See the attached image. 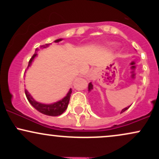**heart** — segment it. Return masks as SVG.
I'll use <instances>...</instances> for the list:
<instances>
[{"label": "heart", "mask_w": 159, "mask_h": 159, "mask_svg": "<svg viewBox=\"0 0 159 159\" xmlns=\"http://www.w3.org/2000/svg\"><path fill=\"white\" fill-rule=\"evenodd\" d=\"M116 43H112V42H110V43H107L106 44H105V46L107 47V48H110V49H112L115 48V47L116 46Z\"/></svg>", "instance_id": "heart-1"}]
</instances>
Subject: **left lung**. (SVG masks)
<instances>
[{
  "label": "left lung",
  "instance_id": "8db88e82",
  "mask_svg": "<svg viewBox=\"0 0 159 159\" xmlns=\"http://www.w3.org/2000/svg\"><path fill=\"white\" fill-rule=\"evenodd\" d=\"M92 90H93V85L92 83L90 82V83H89V85H88V91H89V92H90V91ZM130 106H131V105H130ZM130 106L126 107H125V108H123V110L121 111V113H123L124 111H125L127 110V109H129V107H130Z\"/></svg>",
  "mask_w": 159,
  "mask_h": 159
}]
</instances>
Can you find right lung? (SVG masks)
I'll list each match as a JSON object with an SVG mask.
<instances>
[{"mask_svg": "<svg viewBox=\"0 0 159 159\" xmlns=\"http://www.w3.org/2000/svg\"><path fill=\"white\" fill-rule=\"evenodd\" d=\"M63 40V39H57L54 41V43H59ZM51 45V43H48V44H45L40 46V48H46L47 47H48L49 45ZM39 48H36L35 54L33 55V57L30 58V61L28 63V66H27V69L32 64L33 61H34L35 57L37 56V52L39 51ZM71 93H72V89H69V92L67 93L66 96H65L64 98H63L62 99L59 100V101L56 102L52 103V104H43L41 102H39L36 101L33 96L30 95V93L28 92L27 90H25V95H26V97L28 100L29 102L30 103V105H32L36 110L39 111L42 114L48 115V116H59L63 114L64 111L66 110L67 107H68L69 99H70Z\"/></svg>", "mask_w": 159, "mask_h": 159, "instance_id": "obj_1", "label": "right lung"}]
</instances>
